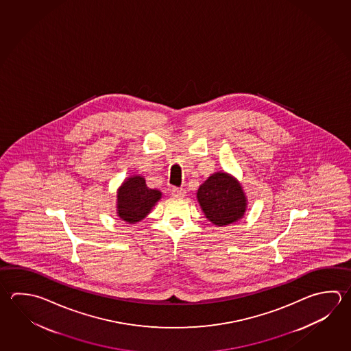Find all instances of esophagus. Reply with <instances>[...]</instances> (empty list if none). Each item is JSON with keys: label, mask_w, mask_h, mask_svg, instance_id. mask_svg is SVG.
Wrapping results in <instances>:
<instances>
[{"label": "esophagus", "mask_w": 351, "mask_h": 351, "mask_svg": "<svg viewBox=\"0 0 351 351\" xmlns=\"http://www.w3.org/2000/svg\"><path fill=\"white\" fill-rule=\"evenodd\" d=\"M170 191L173 197H184L186 195V190L182 187H172Z\"/></svg>", "instance_id": "esophagus-1"}]
</instances>
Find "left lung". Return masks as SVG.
<instances>
[{
    "instance_id": "left-lung-1",
    "label": "left lung",
    "mask_w": 351,
    "mask_h": 351,
    "mask_svg": "<svg viewBox=\"0 0 351 351\" xmlns=\"http://www.w3.org/2000/svg\"><path fill=\"white\" fill-rule=\"evenodd\" d=\"M197 202L206 219L219 227L245 217L248 199L239 180L226 171H217L199 186Z\"/></svg>"
}]
</instances>
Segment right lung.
<instances>
[{
	"label": "right lung",
	"mask_w": 351,
	"mask_h": 351,
	"mask_svg": "<svg viewBox=\"0 0 351 351\" xmlns=\"http://www.w3.org/2000/svg\"><path fill=\"white\" fill-rule=\"evenodd\" d=\"M161 195L160 190L147 187L144 176H129L117 191V216L126 223H138L152 212Z\"/></svg>",
	"instance_id": "add662e5"
}]
</instances>
